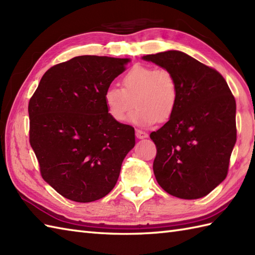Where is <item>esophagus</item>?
<instances>
[{"instance_id": "esophagus-1", "label": "esophagus", "mask_w": 255, "mask_h": 255, "mask_svg": "<svg viewBox=\"0 0 255 255\" xmlns=\"http://www.w3.org/2000/svg\"><path fill=\"white\" fill-rule=\"evenodd\" d=\"M136 137L138 139H144V138H148V133L143 131V130H140V129H137L136 130Z\"/></svg>"}]
</instances>
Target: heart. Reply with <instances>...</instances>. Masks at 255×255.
Instances as JSON below:
<instances>
[{"label": "heart", "instance_id": "heart-1", "mask_svg": "<svg viewBox=\"0 0 255 255\" xmlns=\"http://www.w3.org/2000/svg\"><path fill=\"white\" fill-rule=\"evenodd\" d=\"M177 97L176 80L170 71L136 66L124 75L123 89L111 86L106 90L104 103L110 117L122 124L128 119L136 101L138 108L130 122L147 126L167 121L175 111Z\"/></svg>", "mask_w": 255, "mask_h": 255}]
</instances>
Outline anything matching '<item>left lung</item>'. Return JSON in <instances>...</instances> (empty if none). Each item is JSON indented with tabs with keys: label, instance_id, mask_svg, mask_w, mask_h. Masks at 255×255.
<instances>
[{
	"label": "left lung",
	"instance_id": "8db88e82",
	"mask_svg": "<svg viewBox=\"0 0 255 255\" xmlns=\"http://www.w3.org/2000/svg\"><path fill=\"white\" fill-rule=\"evenodd\" d=\"M170 71L177 105L169 122L150 133L159 185L172 196L197 199L223 182L237 140L236 100L215 69L178 50L142 57Z\"/></svg>",
	"mask_w": 255,
	"mask_h": 255
}]
</instances>
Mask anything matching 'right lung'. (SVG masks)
I'll return each instance as SVG.
<instances>
[{
	"instance_id": "right-lung-1",
	"label": "right lung",
	"mask_w": 255,
	"mask_h": 255,
	"mask_svg": "<svg viewBox=\"0 0 255 255\" xmlns=\"http://www.w3.org/2000/svg\"><path fill=\"white\" fill-rule=\"evenodd\" d=\"M128 58L79 56L41 78L28 104L29 142L44 180L70 200L90 203L116 185L134 129L114 122L104 94Z\"/></svg>"
}]
</instances>
